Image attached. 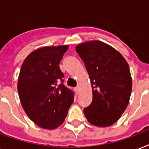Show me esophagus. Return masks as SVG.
<instances>
[{"mask_svg": "<svg viewBox=\"0 0 149 149\" xmlns=\"http://www.w3.org/2000/svg\"><path fill=\"white\" fill-rule=\"evenodd\" d=\"M75 91H76L77 93L78 94V93H79V87H76V88H75Z\"/></svg>", "mask_w": 149, "mask_h": 149, "instance_id": "34e87169", "label": "esophagus"}]
</instances>
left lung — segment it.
<instances>
[{
	"label": "left lung",
	"instance_id": "1",
	"mask_svg": "<svg viewBox=\"0 0 149 149\" xmlns=\"http://www.w3.org/2000/svg\"><path fill=\"white\" fill-rule=\"evenodd\" d=\"M76 51L84 61L92 85L93 100L84 108V114L93 125L111 126L129 103L132 89L129 65L120 52L100 41L79 44Z\"/></svg>",
	"mask_w": 149,
	"mask_h": 149
}]
</instances>
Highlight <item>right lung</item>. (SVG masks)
<instances>
[{"mask_svg": "<svg viewBox=\"0 0 149 149\" xmlns=\"http://www.w3.org/2000/svg\"><path fill=\"white\" fill-rule=\"evenodd\" d=\"M68 45L35 50L20 70L17 91L22 107L34 123L45 129L61 125L73 103L74 93L63 84L59 63Z\"/></svg>", "mask_w": 149, "mask_h": 149, "instance_id": "1", "label": "right lung"}]
</instances>
